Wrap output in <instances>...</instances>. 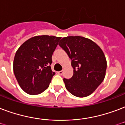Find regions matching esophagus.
I'll use <instances>...</instances> for the list:
<instances>
[{"label": "esophagus", "mask_w": 125, "mask_h": 125, "mask_svg": "<svg viewBox=\"0 0 125 125\" xmlns=\"http://www.w3.org/2000/svg\"><path fill=\"white\" fill-rule=\"evenodd\" d=\"M63 71H58V74H59V75H62L63 74Z\"/></svg>", "instance_id": "obj_1"}]
</instances>
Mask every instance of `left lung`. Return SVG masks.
<instances>
[{
	"instance_id": "8db88e82",
	"label": "left lung",
	"mask_w": 125,
	"mask_h": 125,
	"mask_svg": "<svg viewBox=\"0 0 125 125\" xmlns=\"http://www.w3.org/2000/svg\"><path fill=\"white\" fill-rule=\"evenodd\" d=\"M60 42L73 68V77L63 79L65 88L75 96H88L105 76L107 62L102 50L92 40L80 36L63 37Z\"/></svg>"
}]
</instances>
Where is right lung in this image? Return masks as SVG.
Here are the masks:
<instances>
[{
  "label": "right lung",
  "instance_id": "add662e5",
  "mask_svg": "<svg viewBox=\"0 0 125 125\" xmlns=\"http://www.w3.org/2000/svg\"><path fill=\"white\" fill-rule=\"evenodd\" d=\"M61 37L35 36L27 40L16 51L13 69L24 92L37 95L46 90L55 73L51 69L52 56Z\"/></svg>",
  "mask_w": 125,
  "mask_h": 125
}]
</instances>
